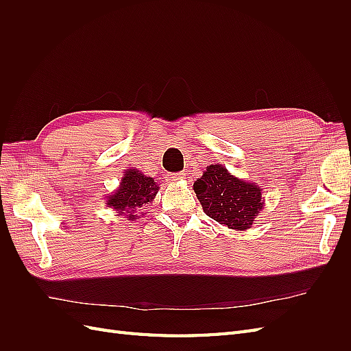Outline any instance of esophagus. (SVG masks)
I'll return each mask as SVG.
<instances>
[{
  "mask_svg": "<svg viewBox=\"0 0 351 351\" xmlns=\"http://www.w3.org/2000/svg\"><path fill=\"white\" fill-rule=\"evenodd\" d=\"M169 178L173 180V182H178V180H184L186 178V173H176V174H169Z\"/></svg>",
  "mask_w": 351,
  "mask_h": 351,
  "instance_id": "34e87169",
  "label": "esophagus"
}]
</instances>
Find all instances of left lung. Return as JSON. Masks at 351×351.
I'll return each instance as SVG.
<instances>
[{
  "label": "left lung",
  "instance_id": "8db88e82",
  "mask_svg": "<svg viewBox=\"0 0 351 351\" xmlns=\"http://www.w3.org/2000/svg\"><path fill=\"white\" fill-rule=\"evenodd\" d=\"M193 189L206 215L232 230L250 228L263 205L258 186L231 176L219 164L208 167Z\"/></svg>",
  "mask_w": 351,
  "mask_h": 351
}]
</instances>
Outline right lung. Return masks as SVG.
<instances>
[{"instance_id": "obj_1", "label": "right lung", "mask_w": 351, "mask_h": 351, "mask_svg": "<svg viewBox=\"0 0 351 351\" xmlns=\"http://www.w3.org/2000/svg\"><path fill=\"white\" fill-rule=\"evenodd\" d=\"M158 186L152 177H146L136 169H129L121 180L119 190L108 199V205L119 210V214H125L123 210L129 212L130 219H134L136 215L132 212L143 204L151 202L156 193Z\"/></svg>"}]
</instances>
